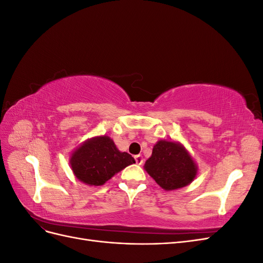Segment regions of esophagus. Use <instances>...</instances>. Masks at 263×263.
I'll return each mask as SVG.
<instances>
[{
    "label": "esophagus",
    "mask_w": 263,
    "mask_h": 263,
    "mask_svg": "<svg viewBox=\"0 0 263 263\" xmlns=\"http://www.w3.org/2000/svg\"><path fill=\"white\" fill-rule=\"evenodd\" d=\"M135 160H136V163L137 164H142V162H144V158H142V156H140V155H137V156H135Z\"/></svg>",
    "instance_id": "34e87169"
}]
</instances>
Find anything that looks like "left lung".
<instances>
[{
  "label": "left lung",
  "mask_w": 263,
  "mask_h": 263,
  "mask_svg": "<svg viewBox=\"0 0 263 263\" xmlns=\"http://www.w3.org/2000/svg\"><path fill=\"white\" fill-rule=\"evenodd\" d=\"M144 168L166 191L189 185L197 174L193 158L180 142L176 141L159 140Z\"/></svg>",
  "instance_id": "1"
}]
</instances>
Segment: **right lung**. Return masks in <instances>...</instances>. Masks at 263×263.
Listing matches in <instances>:
<instances>
[{"mask_svg": "<svg viewBox=\"0 0 263 263\" xmlns=\"http://www.w3.org/2000/svg\"><path fill=\"white\" fill-rule=\"evenodd\" d=\"M133 163L135 159L129 154L121 153L113 139L107 136L87 139L70 158L71 169L77 179L91 186L103 185Z\"/></svg>", "mask_w": 263, "mask_h": 263, "instance_id": "add662e5", "label": "right lung"}]
</instances>
